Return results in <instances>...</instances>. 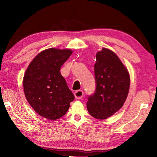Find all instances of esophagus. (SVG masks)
<instances>
[{"instance_id": "1", "label": "esophagus", "mask_w": 157, "mask_h": 157, "mask_svg": "<svg viewBox=\"0 0 157 157\" xmlns=\"http://www.w3.org/2000/svg\"><path fill=\"white\" fill-rule=\"evenodd\" d=\"M74 95L77 99H81L83 97V96H84V92L81 90H79L75 92Z\"/></svg>"}]
</instances>
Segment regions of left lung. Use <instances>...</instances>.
<instances>
[{"label":"left lung","instance_id":"obj_1","mask_svg":"<svg viewBox=\"0 0 157 157\" xmlns=\"http://www.w3.org/2000/svg\"><path fill=\"white\" fill-rule=\"evenodd\" d=\"M94 74L96 89L88 97L90 115L106 119L121 109L128 97L130 77L126 67L111 50L102 48L96 55Z\"/></svg>","mask_w":157,"mask_h":157}]
</instances>
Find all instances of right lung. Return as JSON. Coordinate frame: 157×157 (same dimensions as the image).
<instances>
[{
  "instance_id": "1",
  "label": "right lung",
  "mask_w": 157,
  "mask_h": 157,
  "mask_svg": "<svg viewBox=\"0 0 157 157\" xmlns=\"http://www.w3.org/2000/svg\"><path fill=\"white\" fill-rule=\"evenodd\" d=\"M73 51L50 48L36 55L29 63L23 79V91L32 108L51 121L67 112L74 96L60 69Z\"/></svg>"
}]
</instances>
